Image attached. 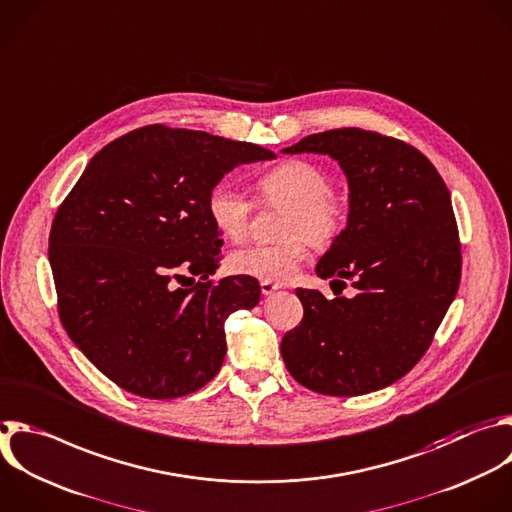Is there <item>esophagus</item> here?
Wrapping results in <instances>:
<instances>
[{
	"label": "esophagus",
	"instance_id": "obj_1",
	"mask_svg": "<svg viewBox=\"0 0 512 512\" xmlns=\"http://www.w3.org/2000/svg\"><path fill=\"white\" fill-rule=\"evenodd\" d=\"M279 289V285H275V283H271V281H261V293L263 295H271V293H275Z\"/></svg>",
	"mask_w": 512,
	"mask_h": 512
}]
</instances>
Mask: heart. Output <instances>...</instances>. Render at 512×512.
I'll use <instances>...</instances> for the list:
<instances>
[{"mask_svg":"<svg viewBox=\"0 0 512 512\" xmlns=\"http://www.w3.org/2000/svg\"><path fill=\"white\" fill-rule=\"evenodd\" d=\"M261 199L287 209L281 235L275 245H243L227 257V267L235 275L261 281H289L313 247H329L348 223L346 203L329 193L331 181L323 170L307 160H285L257 183ZM207 211L213 225L229 239L239 241L249 229L253 203L235 185L221 181L207 197Z\"/></svg>","mask_w":512,"mask_h":512,"instance_id":"obj_1","label":"heart"}]
</instances>
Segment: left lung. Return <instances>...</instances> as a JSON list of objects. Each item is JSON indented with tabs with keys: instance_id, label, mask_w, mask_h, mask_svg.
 I'll return each instance as SVG.
<instances>
[{
	"instance_id": "left-lung-1",
	"label": "left lung",
	"mask_w": 512,
	"mask_h": 512,
	"mask_svg": "<svg viewBox=\"0 0 512 512\" xmlns=\"http://www.w3.org/2000/svg\"><path fill=\"white\" fill-rule=\"evenodd\" d=\"M283 152L327 154L344 170L348 225L315 273L356 289L335 299L297 289L303 319L283 337V362L319 394L382 390L418 364L456 297L462 257L450 193L420 150L362 128L309 134Z\"/></svg>"
}]
</instances>
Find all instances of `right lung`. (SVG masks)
I'll return each instance as SVG.
<instances>
[{"mask_svg": "<svg viewBox=\"0 0 512 512\" xmlns=\"http://www.w3.org/2000/svg\"><path fill=\"white\" fill-rule=\"evenodd\" d=\"M271 158L251 142L144 126L106 144L58 209L50 265L60 319L126 392L181 398L221 370L225 321L255 307L261 287L247 275L207 281L223 245L207 197L235 166ZM185 270L204 281L179 288Z\"/></svg>", "mask_w": 512, "mask_h": 512, "instance_id": "1", "label": "right lung"}]
</instances>
